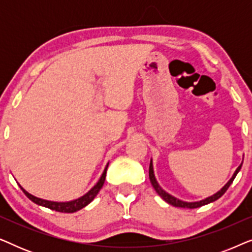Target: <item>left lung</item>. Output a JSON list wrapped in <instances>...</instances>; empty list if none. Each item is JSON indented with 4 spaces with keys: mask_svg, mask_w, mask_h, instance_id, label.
Segmentation results:
<instances>
[{
    "mask_svg": "<svg viewBox=\"0 0 252 252\" xmlns=\"http://www.w3.org/2000/svg\"><path fill=\"white\" fill-rule=\"evenodd\" d=\"M241 166H242V164H241L240 166L236 168L235 173L233 174V177L230 178V180H229L228 182H227V184H226L225 186H223V187L221 188V190H219L218 192H217V194L212 195V196H210V197H208V198L203 199V201H199V202H192V203H188V202L180 201V199L175 198V197H173V196H172V195L167 194L166 191H164L163 189H161V188L159 187V185H158V182L156 181V179H155L154 170H153V163H150V166H149V179H150L151 185H153V187L155 188V190H156V191L158 192V195H159L160 197L163 198L165 202H167L168 204H171V205H173V206H177V208L196 209V208H199V206H203V205H205V204H209V203H211V202H215V201H217V199H218V198L221 197V196L226 192L227 189L229 188V186L232 185V182L234 181V179H235L236 174L239 173V171L241 170Z\"/></svg>",
    "mask_w": 252,
    "mask_h": 252,
    "instance_id": "8db88e82",
    "label": "left lung"
}]
</instances>
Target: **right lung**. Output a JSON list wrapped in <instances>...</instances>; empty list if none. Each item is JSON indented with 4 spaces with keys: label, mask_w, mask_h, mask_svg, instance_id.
Here are the masks:
<instances>
[{
    "label": "right lung",
    "mask_w": 252,
    "mask_h": 252,
    "mask_svg": "<svg viewBox=\"0 0 252 252\" xmlns=\"http://www.w3.org/2000/svg\"><path fill=\"white\" fill-rule=\"evenodd\" d=\"M109 165V164H108ZM108 165H106L104 172H103L101 179H99L97 184H96L94 187H93L91 190H89L87 194L82 196V197L78 198V199H74V201H71V202H66V203H57V202H50V201H46V199H41V198H37L35 196L31 195L30 192H27L25 189H24L22 186H19L20 188H22V190L24 191V194H25L27 197H29L31 201L35 203V204H39L41 206H46V208L50 209V210H55V211L57 212H64V213H73L75 211H78V210H80L82 208H85L86 205H88L89 203H91L93 199L95 198V196L98 194L99 189L103 187V185H104V181H105V175H106V170H108Z\"/></svg>",
    "instance_id": "obj_1"
}]
</instances>
